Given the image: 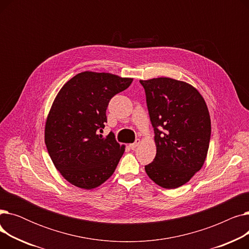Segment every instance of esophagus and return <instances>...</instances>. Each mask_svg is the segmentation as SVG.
<instances>
[{
  "instance_id": "esophagus-1",
  "label": "esophagus",
  "mask_w": 249,
  "mask_h": 249,
  "mask_svg": "<svg viewBox=\"0 0 249 249\" xmlns=\"http://www.w3.org/2000/svg\"><path fill=\"white\" fill-rule=\"evenodd\" d=\"M139 144H140V139H136V141L134 143H132V144H130L129 147L131 148V149H135V148H137L139 146Z\"/></svg>"
}]
</instances>
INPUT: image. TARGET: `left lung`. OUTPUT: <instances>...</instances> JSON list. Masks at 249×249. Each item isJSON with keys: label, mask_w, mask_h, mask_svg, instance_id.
<instances>
[{"label": "left lung", "mask_w": 249, "mask_h": 249, "mask_svg": "<svg viewBox=\"0 0 249 249\" xmlns=\"http://www.w3.org/2000/svg\"><path fill=\"white\" fill-rule=\"evenodd\" d=\"M154 128L156 155L147 176L163 189H177L202 168L211 137V119L200 91L172 77L140 80ZM163 131L161 132V130Z\"/></svg>", "instance_id": "1"}]
</instances>
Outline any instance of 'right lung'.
Segmentation results:
<instances>
[{
    "mask_svg": "<svg viewBox=\"0 0 249 249\" xmlns=\"http://www.w3.org/2000/svg\"><path fill=\"white\" fill-rule=\"evenodd\" d=\"M132 77L83 71L65 83L46 118L44 141L50 159L70 184L84 190L101 186L115 172L125 145L102 134L110 100Z\"/></svg>",
    "mask_w": 249,
    "mask_h": 249,
    "instance_id": "obj_1",
    "label": "right lung"
}]
</instances>
